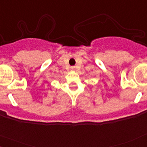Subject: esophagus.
Returning a JSON list of instances; mask_svg holds the SVG:
<instances>
[{
	"instance_id": "34e87169",
	"label": "esophagus",
	"mask_w": 147,
	"mask_h": 147,
	"mask_svg": "<svg viewBox=\"0 0 147 147\" xmlns=\"http://www.w3.org/2000/svg\"><path fill=\"white\" fill-rule=\"evenodd\" d=\"M71 70H73V71H74V70H75V67H74V66H73V67H71Z\"/></svg>"
}]
</instances>
